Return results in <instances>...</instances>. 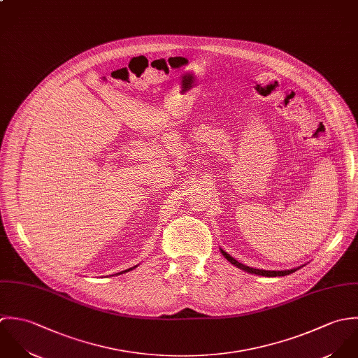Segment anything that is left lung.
Here are the masks:
<instances>
[{"label":"left lung","instance_id":"8db88e82","mask_svg":"<svg viewBox=\"0 0 358 358\" xmlns=\"http://www.w3.org/2000/svg\"><path fill=\"white\" fill-rule=\"evenodd\" d=\"M221 253H222V256L229 262V263H232L234 266H236L238 268H242V270H245V271H248V273H250V274H256V275H263V277H285V275H289V274H292V273H294L296 270H299V268H292V270H285V271H267V270H257V268H252V267H248V266H243L242 263H238L234 257H231L227 252H224V250H221Z\"/></svg>","mask_w":358,"mask_h":358}]
</instances>
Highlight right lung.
<instances>
[{"label":"right lung","mask_w":358,"mask_h":358,"mask_svg":"<svg viewBox=\"0 0 358 358\" xmlns=\"http://www.w3.org/2000/svg\"><path fill=\"white\" fill-rule=\"evenodd\" d=\"M129 270H131V268H129ZM122 273H127V270H126V271H122ZM122 273H119V274H122Z\"/></svg>","instance_id":"add662e5"}]
</instances>
